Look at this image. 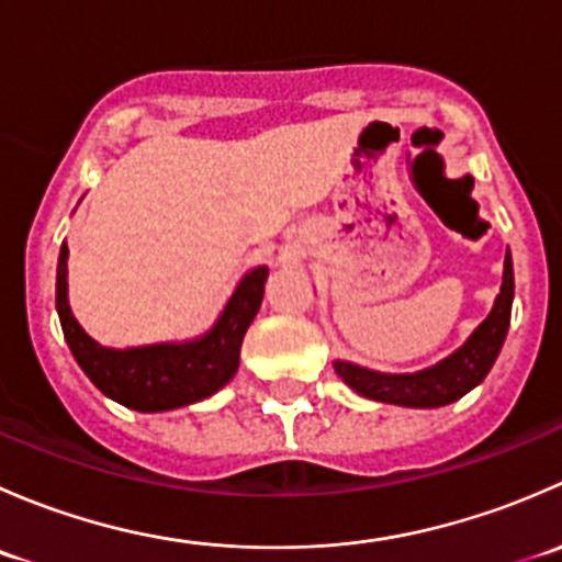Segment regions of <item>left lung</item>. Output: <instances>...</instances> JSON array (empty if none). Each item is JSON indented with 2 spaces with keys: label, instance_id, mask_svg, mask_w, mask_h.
Wrapping results in <instances>:
<instances>
[{
  "label": "left lung",
  "instance_id": "left-lung-1",
  "mask_svg": "<svg viewBox=\"0 0 562 562\" xmlns=\"http://www.w3.org/2000/svg\"><path fill=\"white\" fill-rule=\"evenodd\" d=\"M514 304V263L512 252L503 260V285L492 304L490 315L479 323L473 334L451 356L438 364L418 372H378L353 361H334L337 375L348 383L356 394L367 400L386 402L400 407H443L479 386L486 372L495 364L503 342H506L508 323H512Z\"/></svg>",
  "mask_w": 562,
  "mask_h": 562
}]
</instances>
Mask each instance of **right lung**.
Here are the masks:
<instances>
[{"instance_id":"right-lung-1","label":"right lung","mask_w":562,"mask_h":562,"mask_svg":"<svg viewBox=\"0 0 562 562\" xmlns=\"http://www.w3.org/2000/svg\"><path fill=\"white\" fill-rule=\"evenodd\" d=\"M67 255L61 245L56 266V313L83 375L108 400L138 413L187 407L217 394L239 370L241 339L263 302L269 266H255L239 280L223 313L209 331L181 342H155L140 348H105L83 331L67 299Z\"/></svg>"}]
</instances>
